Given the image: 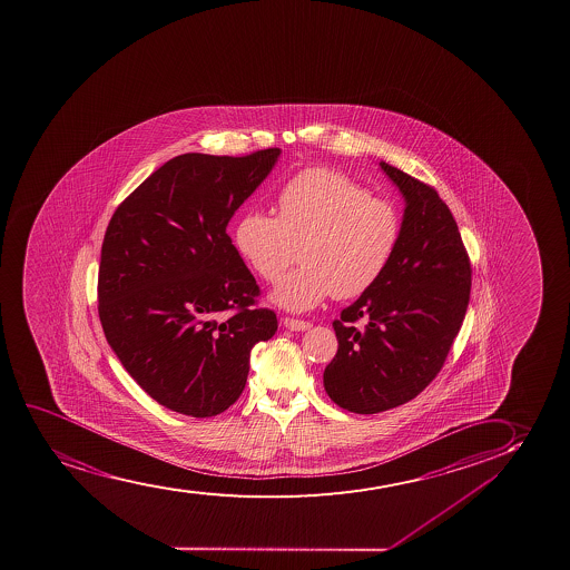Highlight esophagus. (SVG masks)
Wrapping results in <instances>:
<instances>
[{
  "mask_svg": "<svg viewBox=\"0 0 570 570\" xmlns=\"http://www.w3.org/2000/svg\"><path fill=\"white\" fill-rule=\"evenodd\" d=\"M283 325L291 331H308L312 325L308 322H302V320H293V317H285Z\"/></svg>",
  "mask_w": 570,
  "mask_h": 570,
  "instance_id": "34e87169",
  "label": "esophagus"
}]
</instances>
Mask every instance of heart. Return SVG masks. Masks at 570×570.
<instances>
[{"label":"heart","instance_id":"heart-1","mask_svg":"<svg viewBox=\"0 0 570 570\" xmlns=\"http://www.w3.org/2000/svg\"><path fill=\"white\" fill-rule=\"evenodd\" d=\"M399 237L392 203L327 168L298 171L277 193V216L248 210L234 232L235 247L264 282H277L301 245V268L269 295L288 312L316 308L330 295H364L384 274Z\"/></svg>","mask_w":570,"mask_h":570}]
</instances>
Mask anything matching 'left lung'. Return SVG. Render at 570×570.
<instances>
[{
    "mask_svg": "<svg viewBox=\"0 0 570 570\" xmlns=\"http://www.w3.org/2000/svg\"><path fill=\"white\" fill-rule=\"evenodd\" d=\"M379 166L404 199L399 243L379 282L333 322L338 350L323 371L330 399L362 415L410 402L439 375L471 293V264L446 203L410 174Z\"/></svg>",
    "mask_w": 570,
    "mask_h": 570,
    "instance_id": "left-lung-1",
    "label": "left lung"
}]
</instances>
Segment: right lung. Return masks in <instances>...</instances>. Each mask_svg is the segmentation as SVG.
Here are the masks:
<instances>
[{
  "label": "right lung",
  "instance_id": "obj_1",
  "mask_svg": "<svg viewBox=\"0 0 570 570\" xmlns=\"http://www.w3.org/2000/svg\"><path fill=\"white\" fill-rule=\"evenodd\" d=\"M279 155H179L110 218L99 320L124 370L171 412H226L245 389L254 344L277 331L272 309L254 308L258 285L226 227Z\"/></svg>",
  "mask_w": 570,
  "mask_h": 570
}]
</instances>
